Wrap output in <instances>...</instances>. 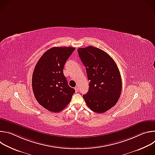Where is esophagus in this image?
<instances>
[{
	"instance_id": "34e87169",
	"label": "esophagus",
	"mask_w": 155,
	"mask_h": 155,
	"mask_svg": "<svg viewBox=\"0 0 155 155\" xmlns=\"http://www.w3.org/2000/svg\"><path fill=\"white\" fill-rule=\"evenodd\" d=\"M75 91H76V92H77H77H78V91H79V90H78V87L77 86L75 87Z\"/></svg>"
}]
</instances>
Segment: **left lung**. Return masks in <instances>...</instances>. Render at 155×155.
<instances>
[{"instance_id":"1","label":"left lung","mask_w":155,"mask_h":155,"mask_svg":"<svg viewBox=\"0 0 155 155\" xmlns=\"http://www.w3.org/2000/svg\"><path fill=\"white\" fill-rule=\"evenodd\" d=\"M86 67L89 90L83 97L93 112L104 113L117 103L121 93V75L114 60L104 51L92 46L78 49Z\"/></svg>"}]
</instances>
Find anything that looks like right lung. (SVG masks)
<instances>
[{
	"label": "right lung",
	"mask_w": 155,
	"mask_h": 155,
	"mask_svg": "<svg viewBox=\"0 0 155 155\" xmlns=\"http://www.w3.org/2000/svg\"><path fill=\"white\" fill-rule=\"evenodd\" d=\"M75 50L73 47L51 48L41 56L34 68L33 93L38 104L48 111H62L75 92L63 73L66 61Z\"/></svg>",
	"instance_id": "obj_1"
}]
</instances>
